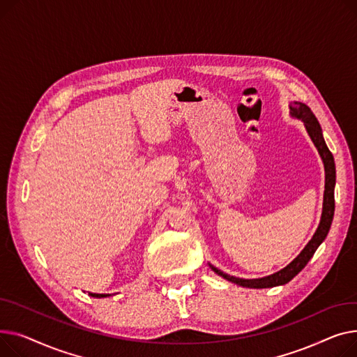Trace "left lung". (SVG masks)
I'll list each match as a JSON object with an SVG mask.
<instances>
[{
    "mask_svg": "<svg viewBox=\"0 0 357 357\" xmlns=\"http://www.w3.org/2000/svg\"><path fill=\"white\" fill-rule=\"evenodd\" d=\"M289 114L291 116L298 118L300 121L304 122V127L311 138V141L316 145V149L323 160L324 164V172H326V184H324V200H323V213L320 219V225L316 230V234L311 238V241L305 245V248L301 250V254L292 261L289 265L282 268L281 271L275 272V274L264 277V278H255V280H243V278H236L232 275L225 274L223 271L218 269L212 264H208L218 275L222 278L238 284L241 287L246 288H271V287H277V285H284L289 282L292 278H294L298 272L308 264V261L312 258L314 252H316L317 248L321 245V242L326 239L333 216H334V184H336V165H334V158L330 150L327 149L326 141L323 138V131L320 123L316 118V115L312 114V111L307 107L303 102H292L289 105Z\"/></svg>",
    "mask_w": 357,
    "mask_h": 357,
    "instance_id": "8db88e82",
    "label": "left lung"
}]
</instances>
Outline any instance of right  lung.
Segmentation results:
<instances>
[{"mask_svg": "<svg viewBox=\"0 0 357 357\" xmlns=\"http://www.w3.org/2000/svg\"><path fill=\"white\" fill-rule=\"evenodd\" d=\"M89 296H92V297H96V298H102V297H109V294H92V292H91Z\"/></svg>", "mask_w": 357, "mask_h": 357, "instance_id": "obj_1", "label": "right lung"}]
</instances>
